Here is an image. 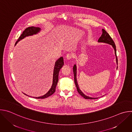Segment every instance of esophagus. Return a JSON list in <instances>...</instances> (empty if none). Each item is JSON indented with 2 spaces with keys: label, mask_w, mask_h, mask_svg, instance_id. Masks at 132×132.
I'll list each match as a JSON object with an SVG mask.
<instances>
[{
  "label": "esophagus",
  "mask_w": 132,
  "mask_h": 132,
  "mask_svg": "<svg viewBox=\"0 0 132 132\" xmlns=\"http://www.w3.org/2000/svg\"><path fill=\"white\" fill-rule=\"evenodd\" d=\"M73 57V55L71 54H70V53H68V54H67L66 55V59H67V60H70V59H71Z\"/></svg>",
  "instance_id": "34e87169"
}]
</instances>
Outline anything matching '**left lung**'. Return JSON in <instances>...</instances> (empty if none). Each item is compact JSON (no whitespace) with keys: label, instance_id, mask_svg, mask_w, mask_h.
<instances>
[{"label":"left lung","instance_id":"1","mask_svg":"<svg viewBox=\"0 0 132 132\" xmlns=\"http://www.w3.org/2000/svg\"><path fill=\"white\" fill-rule=\"evenodd\" d=\"M98 42H103V43H108L110 45H111L114 48V51H115V54L116 56V61H117V63L118 64V58H117V50H116V44L113 41V40H112V39L111 38V37L110 36V35L108 34V33H107L105 30L102 29V34L101 35V36L100 37V38L98 40ZM118 68V67H117ZM73 75H74V81H75V85L76 86L77 88V90L78 92V93H79V95H80L83 98H84L86 99H98L97 98H91L89 97H88L87 96H86L82 92V91L80 90L79 87H78V85L77 81V78H76V65H75L73 67Z\"/></svg>","mask_w":132,"mask_h":132}]
</instances>
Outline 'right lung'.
<instances>
[{
	"label": "right lung",
	"instance_id": "right-lung-1",
	"mask_svg": "<svg viewBox=\"0 0 132 132\" xmlns=\"http://www.w3.org/2000/svg\"><path fill=\"white\" fill-rule=\"evenodd\" d=\"M40 28L34 27H29L26 28L24 30V31L22 32V34L20 36V37H19L18 40L15 42V45L16 44V43H18V41H19L20 40L23 39L26 36L36 34L37 32H39L40 31ZM63 65H64V60H63V57H61L59 60L56 61L55 64V67H54V73H53V81L52 86L51 89L48 91V92L47 93L45 94V95H44L42 97H34V98L45 99V98H46L48 97L49 96H51L55 92L56 85H57L58 81H59V72H60L61 68L63 67Z\"/></svg>",
	"mask_w": 132,
	"mask_h": 132
}]
</instances>
